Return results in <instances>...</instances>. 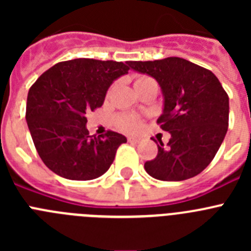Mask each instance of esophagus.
I'll list each match as a JSON object with an SVG mask.
<instances>
[{"mask_svg": "<svg viewBox=\"0 0 251 251\" xmlns=\"http://www.w3.org/2000/svg\"><path fill=\"white\" fill-rule=\"evenodd\" d=\"M128 141H129L130 143H139V139L134 138V137H129V138H128Z\"/></svg>", "mask_w": 251, "mask_h": 251, "instance_id": "esophagus-1", "label": "esophagus"}]
</instances>
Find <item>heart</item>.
<instances>
[{
	"label": "heart",
	"mask_w": 251,
	"mask_h": 251,
	"mask_svg": "<svg viewBox=\"0 0 251 251\" xmlns=\"http://www.w3.org/2000/svg\"><path fill=\"white\" fill-rule=\"evenodd\" d=\"M151 77L148 76H137L136 80H134V85L139 83H143V81L148 80ZM117 124L121 129L126 130V132H138L142 127V121L139 117L137 115H119L117 118Z\"/></svg>",
	"instance_id": "1"
}]
</instances>
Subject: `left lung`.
I'll use <instances>...</instances> for the list:
<instances>
[{
	"label": "left lung",
	"instance_id": "1",
	"mask_svg": "<svg viewBox=\"0 0 251 251\" xmlns=\"http://www.w3.org/2000/svg\"><path fill=\"white\" fill-rule=\"evenodd\" d=\"M136 70L158 81L163 114L157 124L171 134L159 142L156 158L145 170L161 181H183L201 174L214 159L229 127V95L208 69L182 59L128 61Z\"/></svg>",
	"mask_w": 251,
	"mask_h": 251
}]
</instances>
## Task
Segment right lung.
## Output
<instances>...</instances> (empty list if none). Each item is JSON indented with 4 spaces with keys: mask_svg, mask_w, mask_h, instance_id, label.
<instances>
[{
    "mask_svg": "<svg viewBox=\"0 0 251 251\" xmlns=\"http://www.w3.org/2000/svg\"><path fill=\"white\" fill-rule=\"evenodd\" d=\"M128 61L74 59L55 64L31 85L26 122L40 158L54 174L88 181L109 170L127 138L113 130L89 136L86 114L100 108L110 84Z\"/></svg>",
    "mask_w": 251,
    "mask_h": 251,
    "instance_id": "1",
    "label": "right lung"
}]
</instances>
